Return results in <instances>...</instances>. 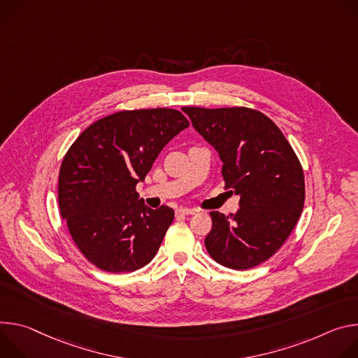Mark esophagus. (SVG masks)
<instances>
[{
  "label": "esophagus",
  "instance_id": "obj_1",
  "mask_svg": "<svg viewBox=\"0 0 358 358\" xmlns=\"http://www.w3.org/2000/svg\"><path fill=\"white\" fill-rule=\"evenodd\" d=\"M197 210L196 209H187V208H180L178 209V215H182V216H186V215H194Z\"/></svg>",
  "mask_w": 358,
  "mask_h": 358
}]
</instances>
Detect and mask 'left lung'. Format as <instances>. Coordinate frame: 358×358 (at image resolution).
Returning a JSON list of instances; mask_svg holds the SVG:
<instances>
[{
	"instance_id": "1",
	"label": "left lung",
	"mask_w": 358,
	"mask_h": 358,
	"mask_svg": "<svg viewBox=\"0 0 358 358\" xmlns=\"http://www.w3.org/2000/svg\"><path fill=\"white\" fill-rule=\"evenodd\" d=\"M182 109L217 150L224 186L241 196L234 215L210 212L206 250L224 267L252 268L283 246L301 215L306 196L301 164L283 132L256 109Z\"/></svg>"
}]
</instances>
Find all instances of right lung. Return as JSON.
<instances>
[{
  "mask_svg": "<svg viewBox=\"0 0 358 358\" xmlns=\"http://www.w3.org/2000/svg\"><path fill=\"white\" fill-rule=\"evenodd\" d=\"M189 127L176 109H135L88 127L64 156L58 203L76 248L98 268L134 271L159 250L175 212L136 192L164 146Z\"/></svg>",
  "mask_w": 358,
  "mask_h": 358,
  "instance_id": "obj_1",
  "label": "right lung"
}]
</instances>
